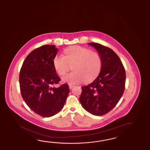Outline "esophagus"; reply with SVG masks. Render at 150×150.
I'll use <instances>...</instances> for the list:
<instances>
[{"mask_svg": "<svg viewBox=\"0 0 150 150\" xmlns=\"http://www.w3.org/2000/svg\"><path fill=\"white\" fill-rule=\"evenodd\" d=\"M69 88H70V89H72V88L74 87V86L72 85H70V84H69Z\"/></svg>", "mask_w": 150, "mask_h": 150, "instance_id": "esophagus-1", "label": "esophagus"}]
</instances>
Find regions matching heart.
Returning a JSON list of instances; mask_svg holds the SVG:
<instances>
[{
    "mask_svg": "<svg viewBox=\"0 0 150 150\" xmlns=\"http://www.w3.org/2000/svg\"><path fill=\"white\" fill-rule=\"evenodd\" d=\"M64 56L57 54L53 59V65L57 73L63 76L73 66L74 72L62 78L63 82L76 84L94 80L100 73L102 59L100 53L81 47H69L64 51Z\"/></svg>",
    "mask_w": 150,
    "mask_h": 150,
    "instance_id": "heart-1",
    "label": "heart"
}]
</instances>
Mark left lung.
Instances as JSON below:
<instances>
[{
	"instance_id": "1",
	"label": "left lung",
	"mask_w": 150,
	"mask_h": 150,
	"mask_svg": "<svg viewBox=\"0 0 150 150\" xmlns=\"http://www.w3.org/2000/svg\"><path fill=\"white\" fill-rule=\"evenodd\" d=\"M88 44L100 53L102 65L94 81L81 87L80 102L90 113L100 116L109 113L120 100L125 89L126 72L120 59L111 48L95 42Z\"/></svg>"
}]
</instances>
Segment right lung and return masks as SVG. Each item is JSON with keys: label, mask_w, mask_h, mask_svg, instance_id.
Returning a JSON list of instances; mask_svg holds the SVG:
<instances>
[{"label": "right lung", "mask_w": 150, "mask_h": 150, "mask_svg": "<svg viewBox=\"0 0 150 150\" xmlns=\"http://www.w3.org/2000/svg\"><path fill=\"white\" fill-rule=\"evenodd\" d=\"M57 53L54 45L36 48L27 56L20 72L22 98L30 109L42 117H50L60 111L70 91L66 83L54 87L61 81L53 65Z\"/></svg>", "instance_id": "right-lung-1"}]
</instances>
